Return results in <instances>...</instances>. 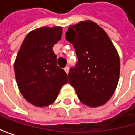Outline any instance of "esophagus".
Listing matches in <instances>:
<instances>
[{"instance_id":"1","label":"esophagus","mask_w":135,"mask_h":135,"mask_svg":"<svg viewBox=\"0 0 135 135\" xmlns=\"http://www.w3.org/2000/svg\"><path fill=\"white\" fill-rule=\"evenodd\" d=\"M64 71H65L66 73H68V72H69V68H68V67H66V68H64Z\"/></svg>"}]
</instances>
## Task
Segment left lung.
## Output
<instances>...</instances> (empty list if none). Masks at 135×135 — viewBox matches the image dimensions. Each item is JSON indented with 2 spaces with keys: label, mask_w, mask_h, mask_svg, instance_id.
Wrapping results in <instances>:
<instances>
[{
  "label": "left lung",
  "mask_w": 135,
  "mask_h": 135,
  "mask_svg": "<svg viewBox=\"0 0 135 135\" xmlns=\"http://www.w3.org/2000/svg\"><path fill=\"white\" fill-rule=\"evenodd\" d=\"M66 38L75 48L78 63L68 73L80 102L96 108L105 105L115 91L120 76V58L105 31L91 20L71 25Z\"/></svg>",
  "instance_id": "8db88e82"
}]
</instances>
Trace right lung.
I'll return each instance as SVG.
<instances>
[{
	"instance_id": "obj_1",
	"label": "right lung",
	"mask_w": 135,
	"mask_h": 135,
	"mask_svg": "<svg viewBox=\"0 0 135 135\" xmlns=\"http://www.w3.org/2000/svg\"><path fill=\"white\" fill-rule=\"evenodd\" d=\"M61 26H42L27 33L14 61L15 78L20 93L37 107L56 100L68 75L57 66L53 46L61 39Z\"/></svg>"
}]
</instances>
